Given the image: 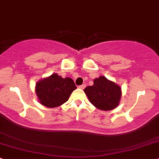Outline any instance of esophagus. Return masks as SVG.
<instances>
[{
  "label": "esophagus",
  "mask_w": 159,
  "mask_h": 159,
  "mask_svg": "<svg viewBox=\"0 0 159 159\" xmlns=\"http://www.w3.org/2000/svg\"><path fill=\"white\" fill-rule=\"evenodd\" d=\"M78 87H79V89H85V84H83V85H79Z\"/></svg>",
  "instance_id": "obj_1"
}]
</instances>
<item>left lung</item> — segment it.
Here are the masks:
<instances>
[{"label":"left lung","mask_w":159,"mask_h":159,"mask_svg":"<svg viewBox=\"0 0 159 159\" xmlns=\"http://www.w3.org/2000/svg\"><path fill=\"white\" fill-rule=\"evenodd\" d=\"M84 92L92 105L102 111L118 106L121 95V88L103 76L93 80V85L86 87Z\"/></svg>","instance_id":"obj_1"}]
</instances>
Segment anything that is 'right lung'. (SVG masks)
<instances>
[{
	"label": "right lung",
	"mask_w": 159,
	"mask_h": 159,
	"mask_svg": "<svg viewBox=\"0 0 159 159\" xmlns=\"http://www.w3.org/2000/svg\"><path fill=\"white\" fill-rule=\"evenodd\" d=\"M76 89L74 80L62 78L57 74L39 81L36 84V94L44 106L55 107L68 101L70 93Z\"/></svg>",
	"instance_id": "obj_1"
}]
</instances>
